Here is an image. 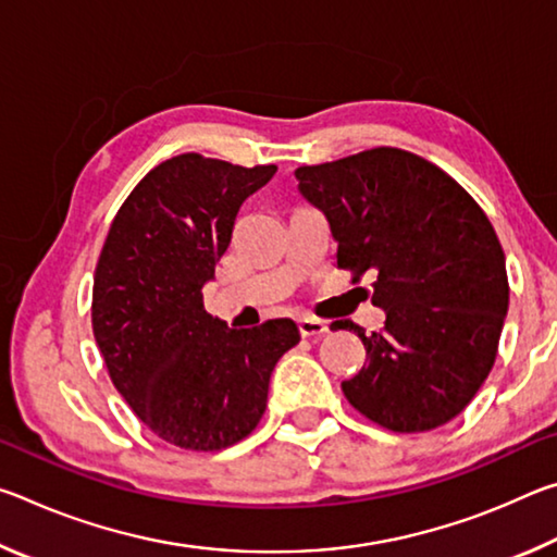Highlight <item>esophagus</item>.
Wrapping results in <instances>:
<instances>
[{
	"label": "esophagus",
	"mask_w": 557,
	"mask_h": 557,
	"mask_svg": "<svg viewBox=\"0 0 557 557\" xmlns=\"http://www.w3.org/2000/svg\"><path fill=\"white\" fill-rule=\"evenodd\" d=\"M297 326H299V334L305 338H317V336H324L329 332L326 322H322V319H312V317L299 319Z\"/></svg>",
	"instance_id": "obj_1"
}]
</instances>
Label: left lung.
<instances>
[{
    "label": "left lung",
    "instance_id": "1",
    "mask_svg": "<svg viewBox=\"0 0 557 557\" xmlns=\"http://www.w3.org/2000/svg\"><path fill=\"white\" fill-rule=\"evenodd\" d=\"M351 282L373 280L381 332L348 322L366 363L342 383L351 408L391 432H428L467 408L496 361L508 309L504 248L471 196L437 164L398 147L299 166Z\"/></svg>",
    "mask_w": 557,
    "mask_h": 557
}]
</instances>
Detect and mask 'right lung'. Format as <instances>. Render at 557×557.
Returning a JSON list of instances; mask_svg holds the SVG:
<instances>
[{"instance_id": "add662e5", "label": "right lung", "mask_w": 557, "mask_h": 557, "mask_svg": "<svg viewBox=\"0 0 557 557\" xmlns=\"http://www.w3.org/2000/svg\"><path fill=\"white\" fill-rule=\"evenodd\" d=\"M275 172L196 152L166 159L132 188L102 243L92 334L122 398L174 447L219 451L248 437L272 369L299 342L292 319L231 329L201 295L240 203Z\"/></svg>"}]
</instances>
